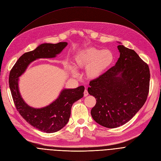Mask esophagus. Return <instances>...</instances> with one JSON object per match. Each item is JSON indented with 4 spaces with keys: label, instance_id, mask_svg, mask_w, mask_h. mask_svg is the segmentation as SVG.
Wrapping results in <instances>:
<instances>
[{
    "label": "esophagus",
    "instance_id": "1",
    "mask_svg": "<svg viewBox=\"0 0 161 161\" xmlns=\"http://www.w3.org/2000/svg\"><path fill=\"white\" fill-rule=\"evenodd\" d=\"M88 95H89L88 91L87 89H86L85 91H84V97H87V96H88Z\"/></svg>",
    "mask_w": 161,
    "mask_h": 161
}]
</instances>
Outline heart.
<instances>
[{
	"instance_id": "1",
	"label": "heart",
	"mask_w": 161,
	"mask_h": 161,
	"mask_svg": "<svg viewBox=\"0 0 161 161\" xmlns=\"http://www.w3.org/2000/svg\"><path fill=\"white\" fill-rule=\"evenodd\" d=\"M114 60V55L110 50L88 47L80 51L75 55L74 66L78 69H86L87 78L95 80L109 69ZM69 70L72 75H78L74 66L69 65Z\"/></svg>"
}]
</instances>
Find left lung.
Here are the masks:
<instances>
[{
    "label": "left lung",
    "mask_w": 161,
    "mask_h": 161,
    "mask_svg": "<svg viewBox=\"0 0 161 161\" xmlns=\"http://www.w3.org/2000/svg\"><path fill=\"white\" fill-rule=\"evenodd\" d=\"M118 43L120 56L115 66L90 81L87 89L97 100L91 111L92 119L110 129L126 123L142 108L150 80L148 65L133 49Z\"/></svg>",
    "instance_id": "obj_1"
}]
</instances>
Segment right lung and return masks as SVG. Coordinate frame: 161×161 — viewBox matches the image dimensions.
Here are the masks:
<instances>
[{"mask_svg":"<svg viewBox=\"0 0 161 161\" xmlns=\"http://www.w3.org/2000/svg\"><path fill=\"white\" fill-rule=\"evenodd\" d=\"M67 42L45 43L35 49L21 55L10 71L9 85L15 106L20 115L35 129L46 133H53L63 129L69 120L72 104L83 97L85 87L63 89L58 97L49 105L35 108L28 105L22 98L19 89L20 76L31 63L39 58H52L61 53Z\"/></svg>","mask_w":161,"mask_h":161,"instance_id":"1","label":"right lung"}]
</instances>
